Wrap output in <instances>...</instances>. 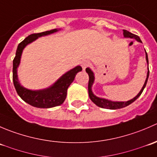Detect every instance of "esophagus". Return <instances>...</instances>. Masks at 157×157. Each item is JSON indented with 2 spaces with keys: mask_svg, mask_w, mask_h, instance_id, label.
<instances>
[{
  "mask_svg": "<svg viewBox=\"0 0 157 157\" xmlns=\"http://www.w3.org/2000/svg\"><path fill=\"white\" fill-rule=\"evenodd\" d=\"M90 65V61H83V62L81 63V66H82V67H83V70H86V67H88Z\"/></svg>",
  "mask_w": 157,
  "mask_h": 157,
  "instance_id": "obj_1",
  "label": "esophagus"
}]
</instances>
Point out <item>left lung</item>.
Returning a JSON list of instances; mask_svg holds the SVG:
<instances>
[{
    "label": "left lung",
    "instance_id": "8db88e82",
    "mask_svg": "<svg viewBox=\"0 0 157 157\" xmlns=\"http://www.w3.org/2000/svg\"><path fill=\"white\" fill-rule=\"evenodd\" d=\"M123 35H124V38H131V39H135L136 41H137L138 42H140L142 43L141 40L140 39L139 36H136V35L132 34L130 32L127 31L125 29H123ZM145 53H146V61L147 63V65H148V57H147V54L145 51ZM148 71H147V78L146 80L144 82V84L143 87H142L140 91L139 92L138 94L134 97L133 99H130L128 101H124V102H117V101H112V100H109V99H104V98H99L98 96H96V95H94V93H93L92 91V86H93V84L94 83V80H95V77H94V73L93 72L91 69L90 67H87L86 69V73L88 74L89 75V83H88V92H89V96H90V99L92 100V102L93 103L96 104L97 106L101 107V108H103V109H121V108H124V107L128 106L130 104H131L132 102H134L139 96L141 95L142 92L143 90H144L145 86H146L147 83V80H148V77H149V67L147 68Z\"/></svg>",
    "mask_w": 157,
    "mask_h": 157
}]
</instances>
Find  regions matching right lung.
Here are the masks:
<instances>
[{"label":"right lung","mask_w":157,"mask_h":157,"mask_svg":"<svg viewBox=\"0 0 157 157\" xmlns=\"http://www.w3.org/2000/svg\"><path fill=\"white\" fill-rule=\"evenodd\" d=\"M59 30L61 29H54L43 33L29 35L18 45L16 52V56L13 61V81L17 94L26 103L36 108L48 109L61 105L67 96V88L74 81L77 73L82 71V67L80 66H76L63 74L52 86L42 90H29L20 84L17 74V68L20 64L23 49L26 48V45L36 41L38 38L48 36L52 33H57Z\"/></svg>","instance_id":"add662e5"}]
</instances>
